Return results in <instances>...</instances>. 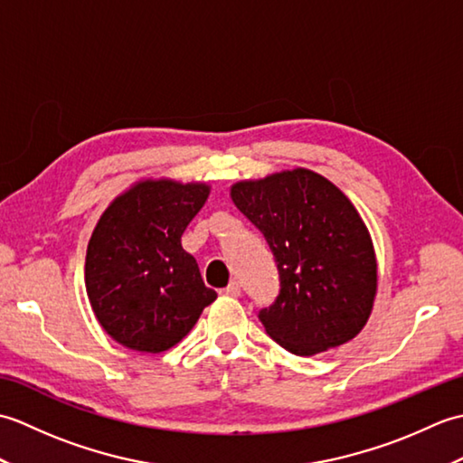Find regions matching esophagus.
Returning a JSON list of instances; mask_svg holds the SVG:
<instances>
[{
    "label": "esophagus",
    "instance_id": "obj_1",
    "mask_svg": "<svg viewBox=\"0 0 463 463\" xmlns=\"http://www.w3.org/2000/svg\"><path fill=\"white\" fill-rule=\"evenodd\" d=\"M224 297H231V298H239L241 297V284L239 282H231L229 287L221 290Z\"/></svg>",
    "mask_w": 463,
    "mask_h": 463
}]
</instances>
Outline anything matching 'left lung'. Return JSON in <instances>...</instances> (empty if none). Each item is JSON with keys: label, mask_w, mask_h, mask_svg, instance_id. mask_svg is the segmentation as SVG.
Listing matches in <instances>:
<instances>
[{"label": "left lung", "mask_w": 463, "mask_h": 463, "mask_svg": "<svg viewBox=\"0 0 463 463\" xmlns=\"http://www.w3.org/2000/svg\"><path fill=\"white\" fill-rule=\"evenodd\" d=\"M231 199L277 262L279 297L259 310L269 336L297 356L356 336L378 277L368 229L346 194L317 173L294 169L237 183Z\"/></svg>", "instance_id": "left-lung-1"}]
</instances>
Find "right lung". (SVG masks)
I'll list each match as a JSON object with an SVG mask.
<instances>
[{
  "instance_id": "obj_1",
  "label": "right lung",
  "mask_w": 463,
  "mask_h": 463,
  "mask_svg": "<svg viewBox=\"0 0 463 463\" xmlns=\"http://www.w3.org/2000/svg\"><path fill=\"white\" fill-rule=\"evenodd\" d=\"M206 196L203 183L143 181L97 222L85 259L87 297L103 330L123 346L173 348L216 298L181 247Z\"/></svg>"
}]
</instances>
